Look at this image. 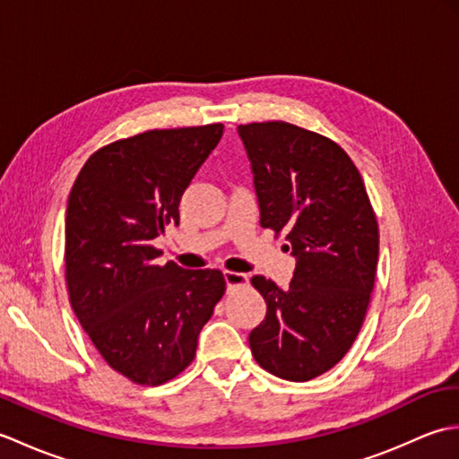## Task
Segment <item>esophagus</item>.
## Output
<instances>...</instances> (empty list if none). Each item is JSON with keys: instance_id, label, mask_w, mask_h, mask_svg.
I'll use <instances>...</instances> for the list:
<instances>
[{"instance_id": "34e87169", "label": "esophagus", "mask_w": 459, "mask_h": 459, "mask_svg": "<svg viewBox=\"0 0 459 459\" xmlns=\"http://www.w3.org/2000/svg\"><path fill=\"white\" fill-rule=\"evenodd\" d=\"M224 280H227L229 290L242 288V286L248 284V276L242 274V272H230V270H227V272H224Z\"/></svg>"}]
</instances>
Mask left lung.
Returning <instances> with one entry per match:
<instances>
[{
    "label": "left lung",
    "instance_id": "obj_1",
    "mask_svg": "<svg viewBox=\"0 0 459 459\" xmlns=\"http://www.w3.org/2000/svg\"><path fill=\"white\" fill-rule=\"evenodd\" d=\"M262 229L296 256L288 290L252 276L266 317L248 343L256 363L304 383L333 368L363 325L378 260V222L353 160L333 140L290 122L240 124Z\"/></svg>",
    "mask_w": 459,
    "mask_h": 459
}]
</instances>
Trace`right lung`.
I'll list each match as a JSON object with an SVG mask.
<instances>
[{"label": "right lung", "mask_w": 459, "mask_h": 459, "mask_svg": "<svg viewBox=\"0 0 459 459\" xmlns=\"http://www.w3.org/2000/svg\"><path fill=\"white\" fill-rule=\"evenodd\" d=\"M221 122L145 130L96 150L68 195L65 280L94 347L116 373L158 386L181 375L227 290L221 270L160 266L152 245L222 135Z\"/></svg>", "instance_id": "1"}]
</instances>
